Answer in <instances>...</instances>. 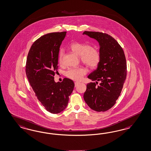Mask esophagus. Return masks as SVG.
Listing matches in <instances>:
<instances>
[{"instance_id": "34e87169", "label": "esophagus", "mask_w": 151, "mask_h": 151, "mask_svg": "<svg viewBox=\"0 0 151 151\" xmlns=\"http://www.w3.org/2000/svg\"><path fill=\"white\" fill-rule=\"evenodd\" d=\"M79 83H80L79 82H75V87H76Z\"/></svg>"}]
</instances>
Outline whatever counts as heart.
I'll list each match as a JSON object with an SVG mask.
<instances>
[{
    "label": "heart",
    "mask_w": 151,
    "mask_h": 151,
    "mask_svg": "<svg viewBox=\"0 0 151 151\" xmlns=\"http://www.w3.org/2000/svg\"><path fill=\"white\" fill-rule=\"evenodd\" d=\"M69 48L80 57L81 61L88 68H95L99 65L100 62V54L99 51L87 43L79 42H74L69 45ZM63 51L62 50L58 52V59L59 63L62 62ZM86 73L84 68H71L66 72V75L73 80L78 81L83 78Z\"/></svg>",
    "instance_id": "obj_1"
}]
</instances>
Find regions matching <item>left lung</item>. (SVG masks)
Masks as SVG:
<instances>
[{
  "mask_svg": "<svg viewBox=\"0 0 151 151\" xmlns=\"http://www.w3.org/2000/svg\"><path fill=\"white\" fill-rule=\"evenodd\" d=\"M83 35L96 40L99 44L100 62L88 75L95 83L87 84L83 99L96 111H105L114 105L123 88L127 76V63L122 48L113 37L98 32L85 31Z\"/></svg>",
  "mask_w": 151,
  "mask_h": 151,
  "instance_id": "obj_1",
  "label": "left lung"
}]
</instances>
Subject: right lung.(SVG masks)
I'll return each mask as SVG.
<instances>
[{
    "label": "right lung",
    "mask_w": 151,
    "mask_h": 151,
    "mask_svg": "<svg viewBox=\"0 0 151 151\" xmlns=\"http://www.w3.org/2000/svg\"><path fill=\"white\" fill-rule=\"evenodd\" d=\"M66 35V32H55L41 37L32 45L27 58L26 72L32 88L42 105L53 114L66 108L75 86L70 78L61 83L54 80L60 47Z\"/></svg>",
    "instance_id": "1"
}]
</instances>
